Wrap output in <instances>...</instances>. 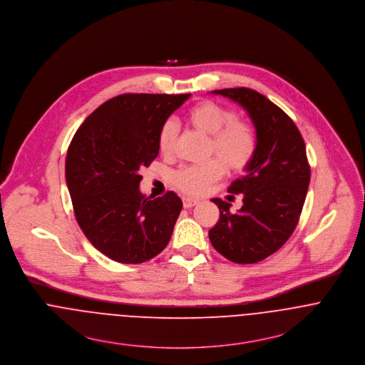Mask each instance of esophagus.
<instances>
[{"instance_id":"1","label":"esophagus","mask_w":365,"mask_h":365,"mask_svg":"<svg viewBox=\"0 0 365 365\" xmlns=\"http://www.w3.org/2000/svg\"><path fill=\"white\" fill-rule=\"evenodd\" d=\"M182 202H183V207L185 208H190V207H193V205H196L199 202L196 199H190V197H183Z\"/></svg>"}]
</instances>
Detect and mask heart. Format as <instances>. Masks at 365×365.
I'll return each instance as SVG.
<instances>
[{
    "label": "heart",
    "instance_id": "heart-1",
    "mask_svg": "<svg viewBox=\"0 0 365 365\" xmlns=\"http://www.w3.org/2000/svg\"><path fill=\"white\" fill-rule=\"evenodd\" d=\"M187 124L211 135L210 154L217 158L200 165H187L178 169L172 182L173 186L187 196H200L211 183L218 180L225 168L231 172H241L255 158L257 150V135L255 127L237 113L214 101H202L186 112ZM176 138V125L168 120L158 133V148L169 154Z\"/></svg>",
    "mask_w": 365,
    "mask_h": 365
}]
</instances>
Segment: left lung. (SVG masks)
I'll return each mask as SVG.
<instances>
[{
	"label": "left lung",
	"mask_w": 365,
	"mask_h": 365,
	"mask_svg": "<svg viewBox=\"0 0 365 365\" xmlns=\"http://www.w3.org/2000/svg\"><path fill=\"white\" fill-rule=\"evenodd\" d=\"M240 103L256 128L257 150L234 180L230 193L243 195V205L212 199L220 208L218 222L208 231L211 245L240 264L257 263L277 252L294 232L311 179L304 138L289 116L264 95L249 88L212 91Z\"/></svg>",
	"instance_id": "left-lung-1"
}]
</instances>
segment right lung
<instances>
[{"label":"right lung","instance_id":"add662e5","mask_svg":"<svg viewBox=\"0 0 365 365\" xmlns=\"http://www.w3.org/2000/svg\"><path fill=\"white\" fill-rule=\"evenodd\" d=\"M190 93H123L102 103L77 130L66 182L77 222L109 259L137 264L169 242L182 200L173 192H140V169L158 157V133Z\"/></svg>","mask_w":365,"mask_h":365}]
</instances>
